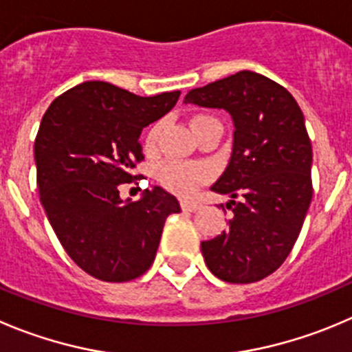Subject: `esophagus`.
Instances as JSON below:
<instances>
[{"instance_id": "34e87169", "label": "esophagus", "mask_w": 352, "mask_h": 352, "mask_svg": "<svg viewBox=\"0 0 352 352\" xmlns=\"http://www.w3.org/2000/svg\"><path fill=\"white\" fill-rule=\"evenodd\" d=\"M182 209L186 210V212H195V210L200 209L199 202H193V200H183L182 202Z\"/></svg>"}]
</instances>
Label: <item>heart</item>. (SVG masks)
<instances>
[{
    "instance_id": "heart-1",
    "label": "heart",
    "mask_w": 352,
    "mask_h": 352,
    "mask_svg": "<svg viewBox=\"0 0 352 352\" xmlns=\"http://www.w3.org/2000/svg\"><path fill=\"white\" fill-rule=\"evenodd\" d=\"M209 120H216L209 113H197L192 117L190 124H192L193 133L202 126L204 122H209ZM160 131H162V122L152 124V128L146 131L145 135V148L148 152H152L157 145V140H159ZM210 173L206 166H200V164H179V162H166L159 167L157 170V179L160 182V185L164 188L170 190L174 193H179V195H190L192 192H195L202 183H206L209 179Z\"/></svg>"
}]
</instances>
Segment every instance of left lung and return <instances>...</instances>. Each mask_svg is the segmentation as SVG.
Returning <instances> with one entry per match:
<instances>
[{
  "mask_svg": "<svg viewBox=\"0 0 352 352\" xmlns=\"http://www.w3.org/2000/svg\"><path fill=\"white\" fill-rule=\"evenodd\" d=\"M185 103L224 109L235 126L228 167L210 186L230 195L233 219L202 242L204 259L223 282H259L287 259L313 197L302 110L283 86L250 70L192 89Z\"/></svg>",
  "mask_w": 352,
  "mask_h": 352,
  "instance_id": "left-lung-1",
  "label": "left lung"
}]
</instances>
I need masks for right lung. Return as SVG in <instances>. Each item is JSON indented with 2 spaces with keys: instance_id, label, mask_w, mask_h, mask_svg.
<instances>
[{
  "instance_id": "obj_1",
  "label": "right lung",
  "mask_w": 352,
  "mask_h": 352,
  "mask_svg": "<svg viewBox=\"0 0 352 352\" xmlns=\"http://www.w3.org/2000/svg\"><path fill=\"white\" fill-rule=\"evenodd\" d=\"M182 91L138 96L103 81L74 86L52 102L34 142L38 188L53 232L82 271L129 282L155 259L178 199L160 186L122 200V183L143 160L140 135L166 116Z\"/></svg>"
}]
</instances>
